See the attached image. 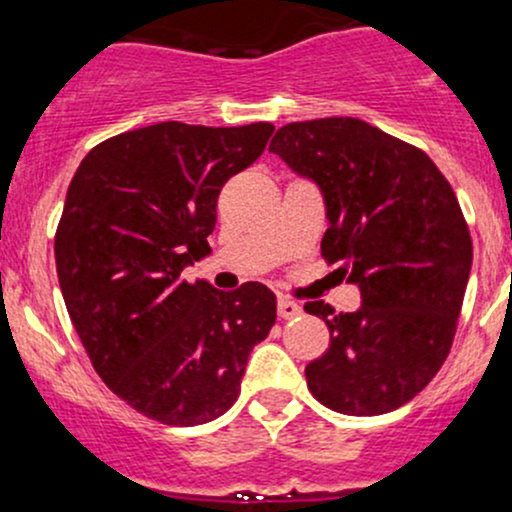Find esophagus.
<instances>
[{
  "label": "esophagus",
  "instance_id": "34e87169",
  "mask_svg": "<svg viewBox=\"0 0 512 512\" xmlns=\"http://www.w3.org/2000/svg\"><path fill=\"white\" fill-rule=\"evenodd\" d=\"M277 313H279V318H296V316H301V306L291 299H279Z\"/></svg>",
  "mask_w": 512,
  "mask_h": 512
}]
</instances>
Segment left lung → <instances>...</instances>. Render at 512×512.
I'll use <instances>...</instances> for the list:
<instances>
[{
  "instance_id": "left-lung-1",
  "label": "left lung",
  "mask_w": 512,
  "mask_h": 512,
  "mask_svg": "<svg viewBox=\"0 0 512 512\" xmlns=\"http://www.w3.org/2000/svg\"><path fill=\"white\" fill-rule=\"evenodd\" d=\"M269 153L320 189V250L362 296L338 316L323 301L303 306L330 330L306 364L308 389L345 415L396 411L452 347L474 257L457 196L423 150L352 116L282 126Z\"/></svg>"
}]
</instances>
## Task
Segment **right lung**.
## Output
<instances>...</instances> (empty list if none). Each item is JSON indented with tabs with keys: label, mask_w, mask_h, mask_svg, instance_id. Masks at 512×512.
Here are the masks:
<instances>
[{
	"label": "right lung",
	"mask_w": 512,
	"mask_h": 512,
	"mask_svg": "<svg viewBox=\"0 0 512 512\" xmlns=\"http://www.w3.org/2000/svg\"><path fill=\"white\" fill-rule=\"evenodd\" d=\"M272 133V123H153L89 150L67 187L55 233L67 313L104 384L165 425L226 413L277 318L265 284L218 291L182 279L211 255L221 187Z\"/></svg>",
	"instance_id": "right-lung-1"
}]
</instances>
